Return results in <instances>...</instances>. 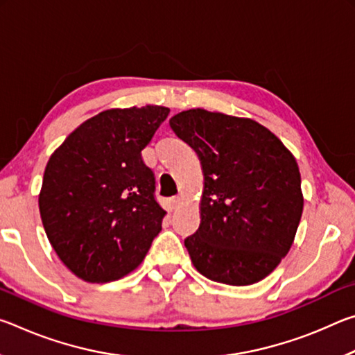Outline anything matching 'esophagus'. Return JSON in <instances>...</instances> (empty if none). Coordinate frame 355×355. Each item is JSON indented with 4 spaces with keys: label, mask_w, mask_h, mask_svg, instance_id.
I'll return each instance as SVG.
<instances>
[{
    "label": "esophagus",
    "mask_w": 355,
    "mask_h": 355,
    "mask_svg": "<svg viewBox=\"0 0 355 355\" xmlns=\"http://www.w3.org/2000/svg\"><path fill=\"white\" fill-rule=\"evenodd\" d=\"M180 202H182V197H180V196H173V197H171V200H169V203H171V208H172V209H175V208L180 205Z\"/></svg>",
    "instance_id": "1"
}]
</instances>
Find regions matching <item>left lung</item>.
<instances>
[{
	"mask_svg": "<svg viewBox=\"0 0 355 355\" xmlns=\"http://www.w3.org/2000/svg\"><path fill=\"white\" fill-rule=\"evenodd\" d=\"M169 123L205 175L200 225L184 239L192 263L209 280L257 284L288 254L302 216L296 159L250 119L189 110Z\"/></svg>",
	"mask_w": 355,
	"mask_h": 355,
	"instance_id": "obj_1",
	"label": "left lung"
}]
</instances>
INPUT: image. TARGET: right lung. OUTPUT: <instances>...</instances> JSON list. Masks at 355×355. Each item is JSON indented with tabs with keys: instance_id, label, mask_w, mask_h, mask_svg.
<instances>
[{
	"instance_id": "1",
	"label": "right lung",
	"mask_w": 355,
	"mask_h": 355,
	"mask_svg": "<svg viewBox=\"0 0 355 355\" xmlns=\"http://www.w3.org/2000/svg\"><path fill=\"white\" fill-rule=\"evenodd\" d=\"M169 107L107 110L81 123L45 167L40 218L53 249L86 282L122 279L139 266L166 211L142 150Z\"/></svg>"
}]
</instances>
